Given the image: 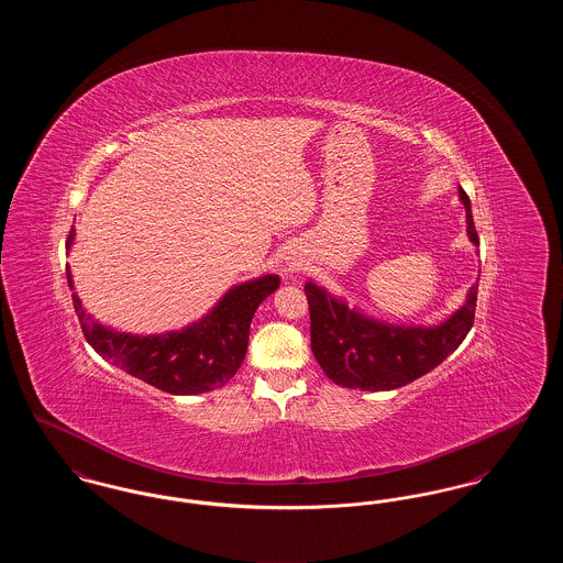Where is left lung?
<instances>
[{
	"mask_svg": "<svg viewBox=\"0 0 563 563\" xmlns=\"http://www.w3.org/2000/svg\"><path fill=\"white\" fill-rule=\"evenodd\" d=\"M466 211V236L479 246L466 191L457 188ZM479 278L464 301L443 321L390 322L350 308L342 295L331 294L317 280L303 291L310 303L312 352L324 375L352 390H395L429 374L454 352L473 327Z\"/></svg>",
	"mask_w": 563,
	"mask_h": 563,
	"instance_id": "8db88e82",
	"label": "left lung"
}]
</instances>
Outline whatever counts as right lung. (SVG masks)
Segmentation results:
<instances>
[{"label": "right lung", "mask_w": 563, "mask_h": 563, "mask_svg": "<svg viewBox=\"0 0 563 563\" xmlns=\"http://www.w3.org/2000/svg\"><path fill=\"white\" fill-rule=\"evenodd\" d=\"M71 228L67 249L74 246ZM67 283L84 338L111 365L170 395H202L225 386L241 369L249 329L260 303L280 287L278 274H262L230 287L198 321L164 333L118 331L95 319L76 294L67 266Z\"/></svg>", "instance_id": "add662e5"}]
</instances>
